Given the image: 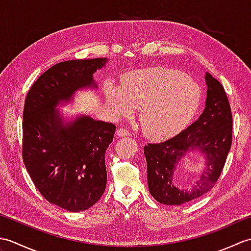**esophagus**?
<instances>
[{
    "label": "esophagus",
    "instance_id": "1",
    "mask_svg": "<svg viewBox=\"0 0 251 251\" xmlns=\"http://www.w3.org/2000/svg\"><path fill=\"white\" fill-rule=\"evenodd\" d=\"M116 136L119 137H128L130 136V131H128L125 128H119V130L116 131Z\"/></svg>",
    "mask_w": 251,
    "mask_h": 251
}]
</instances>
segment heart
Returning <instances> with one entry per match:
<instances>
[{"label":"heart","mask_w":251,"mask_h":251,"mask_svg":"<svg viewBox=\"0 0 251 251\" xmlns=\"http://www.w3.org/2000/svg\"><path fill=\"white\" fill-rule=\"evenodd\" d=\"M104 97L117 117L131 116L140 109L143 132L162 140L177 135L189 124L200 105L201 89L183 73L156 68L129 74L121 86L108 82Z\"/></svg>","instance_id":"obj_1"}]
</instances>
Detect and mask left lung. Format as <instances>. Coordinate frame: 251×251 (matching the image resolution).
I'll list each match as a JSON object with an SVG mask.
<instances>
[{"mask_svg":"<svg viewBox=\"0 0 251 251\" xmlns=\"http://www.w3.org/2000/svg\"><path fill=\"white\" fill-rule=\"evenodd\" d=\"M207 97L204 111L177 136L143 149L148 165V185L158 202L179 206L199 199L212 189L225 166L232 145V113L219 81L206 72ZM191 151L205 158L204 172L190 189H179L173 176L180 159Z\"/></svg>","mask_w":251,"mask_h":251,"instance_id":"obj_1","label":"left lung"}]
</instances>
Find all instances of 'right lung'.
I'll return each instance as SVG.
<instances>
[{
  "label": "right lung",
  "mask_w": 251,
  "mask_h": 251,
  "mask_svg": "<svg viewBox=\"0 0 251 251\" xmlns=\"http://www.w3.org/2000/svg\"><path fill=\"white\" fill-rule=\"evenodd\" d=\"M106 58L59 62L44 72L25 97L23 158L36 189L63 209L86 210L106 184L105 151L115 125L81 114L66 121L58 105L71 102L82 89H97L94 73Z\"/></svg>",
  "instance_id": "add662e5"
}]
</instances>
